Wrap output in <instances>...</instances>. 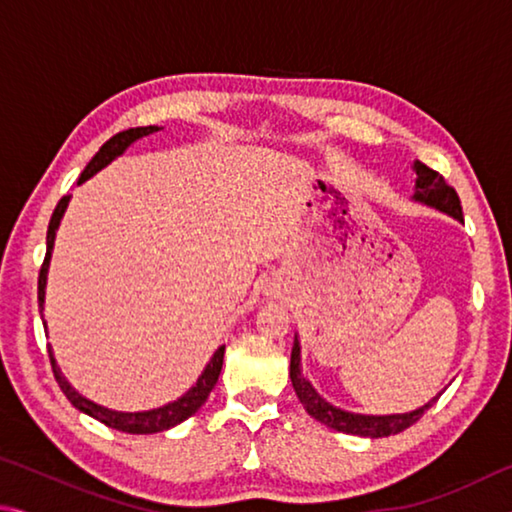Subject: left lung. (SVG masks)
<instances>
[{"label":"left lung","mask_w":512,"mask_h":512,"mask_svg":"<svg viewBox=\"0 0 512 512\" xmlns=\"http://www.w3.org/2000/svg\"><path fill=\"white\" fill-rule=\"evenodd\" d=\"M415 173H418V180H415V201H422L427 205L438 207L447 214H452L454 219L463 221V210H461V198H458L456 189L447 183V180L440 176L436 169L427 167V164L415 162ZM291 384L296 388L298 400L305 406V411L316 418L318 422L327 424L336 431L343 433H352V436H363V438H384V436H395L404 429H409L411 424L418 422L424 411H429L433 404H436L438 397H433L429 404H424L422 409L411 411V413H402V415H359V413H348L341 411L325 402L320 397L314 386L300 375V345L298 339L293 341V350H291Z\"/></svg>","instance_id":"8db88e82"}]
</instances>
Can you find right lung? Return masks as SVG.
Segmentation results:
<instances>
[{"instance_id": "add662e5", "label": "right lung", "mask_w": 512, "mask_h": 512, "mask_svg": "<svg viewBox=\"0 0 512 512\" xmlns=\"http://www.w3.org/2000/svg\"><path fill=\"white\" fill-rule=\"evenodd\" d=\"M158 131L155 126H140V128H128V131H121L117 135H112L110 140L101 146L97 151V155L88 162V167L83 169L79 183L83 180H88L90 176H94L99 169L106 167L108 162H112L126 151V146H131L135 140H140L144 135H151ZM69 203V194L63 196L56 205L54 214H51L49 219V228H47V255H45V262L40 266V273H38V305H40V316H42V302H45V282H47V266H49V257H51V248H54V237H56V228L60 219H63V212ZM223 352H225V345H221L219 350L214 352V357L207 363V368L203 370V375L198 377L196 386L192 391H187L183 397H180L178 402H171L167 406H162V409H153V411H144V413H119V411H110V409H103V406L94 404L90 400H85L83 395H79L74 391L72 386L67 384L65 377L60 375V370L54 361V354L49 350V361H51V370H54V377L58 381L60 391L65 393V397L69 402H72L76 409L92 415L94 420H99L106 424V427H112L117 431H124V433H158L164 431L169 427H176L187 418H192V415L201 409L205 404L207 397H210L212 388L216 386V381H219L221 375V366H223Z\"/></svg>"}]
</instances>
